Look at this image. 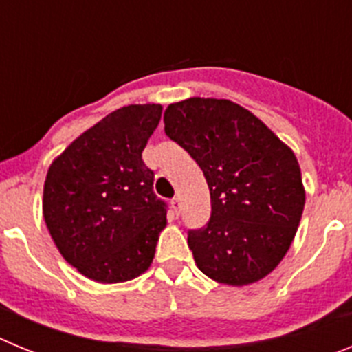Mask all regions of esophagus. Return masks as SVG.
<instances>
[{"mask_svg": "<svg viewBox=\"0 0 352 352\" xmlns=\"http://www.w3.org/2000/svg\"><path fill=\"white\" fill-rule=\"evenodd\" d=\"M170 208H173V213L178 217L179 214V208H182V203H179L178 197H174L173 201H170Z\"/></svg>", "mask_w": 352, "mask_h": 352, "instance_id": "34e87169", "label": "esophagus"}]
</instances>
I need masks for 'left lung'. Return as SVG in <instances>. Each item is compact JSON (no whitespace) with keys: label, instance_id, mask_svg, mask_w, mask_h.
<instances>
[{"label":"left lung","instance_id":"left-lung-1","mask_svg":"<svg viewBox=\"0 0 352 352\" xmlns=\"http://www.w3.org/2000/svg\"><path fill=\"white\" fill-rule=\"evenodd\" d=\"M167 138L203 169L210 222L188 231L197 268L226 285L254 284L278 266L305 206L300 164L257 116L226 98L192 96L164 113Z\"/></svg>","mask_w":352,"mask_h":352}]
</instances>
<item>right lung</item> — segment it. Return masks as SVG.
<instances>
[{
    "label": "right lung",
    "instance_id": "obj_1",
    "mask_svg": "<svg viewBox=\"0 0 352 352\" xmlns=\"http://www.w3.org/2000/svg\"><path fill=\"white\" fill-rule=\"evenodd\" d=\"M160 116V104L116 109L49 167L43 220L65 261L86 278L126 282L153 263L167 208L153 194L142 149Z\"/></svg>",
    "mask_w": 352,
    "mask_h": 352
}]
</instances>
